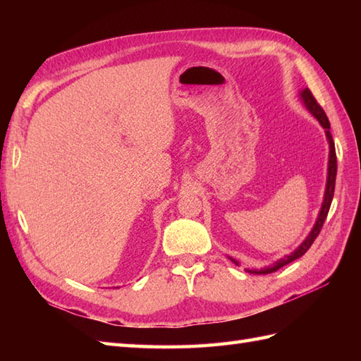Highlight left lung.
<instances>
[{"label":"left lung","mask_w":361,"mask_h":361,"mask_svg":"<svg viewBox=\"0 0 361 361\" xmlns=\"http://www.w3.org/2000/svg\"><path fill=\"white\" fill-rule=\"evenodd\" d=\"M301 97H302L305 106H307V109H309V111L319 121V124L326 128V136H327V140H329V145H331V155H329V173H327V186H326V194H324V203H323V208H321V211H319V216H318L317 224H315V226H313L310 234L307 235V239H305L301 245H299V247L293 252H291V255L279 259L278 262H276L273 267L264 268V270H255V271H251V273L268 274V273L278 271L279 268H282L283 265L293 262L295 259L304 256L305 252H307V250L312 247V243L315 242V239H317L319 231H321V228H323V225H324V220L327 217L329 209H331V203H332L334 192H335V178H336V153H335V144H334L332 135H331V122H329L324 110L321 109V105L317 102V99L313 97L312 91L309 88L302 90ZM231 260H233L235 265H239V262H237V260H234V259H231Z\"/></svg>","instance_id":"left-lung-1"}]
</instances>
